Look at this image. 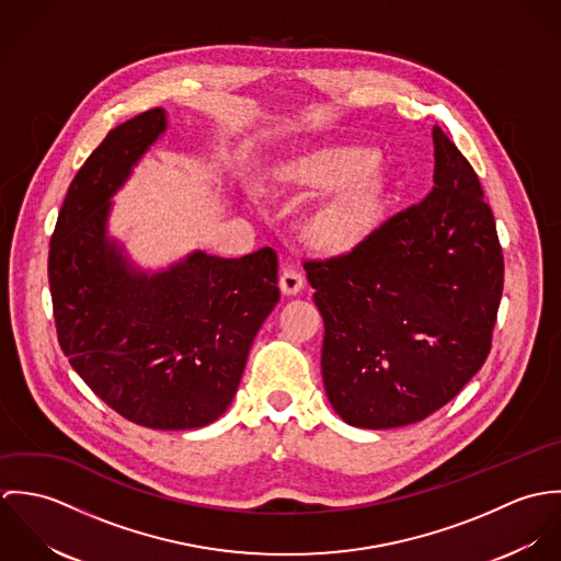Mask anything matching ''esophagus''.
Listing matches in <instances>:
<instances>
[{
  "mask_svg": "<svg viewBox=\"0 0 561 561\" xmlns=\"http://www.w3.org/2000/svg\"><path fill=\"white\" fill-rule=\"evenodd\" d=\"M278 285H280V291H283L285 296H296V294L302 289V285H305V276H302V272L296 270L294 265H285V270L280 272Z\"/></svg>",
  "mask_w": 561,
  "mask_h": 561,
  "instance_id": "esophagus-1",
  "label": "esophagus"
}]
</instances>
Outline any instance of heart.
I'll return each mask as SVG.
<instances>
[{
	"instance_id": "obj_1",
	"label": "heart",
	"mask_w": 561,
	"mask_h": 561,
	"mask_svg": "<svg viewBox=\"0 0 561 561\" xmlns=\"http://www.w3.org/2000/svg\"><path fill=\"white\" fill-rule=\"evenodd\" d=\"M367 149L343 147L307 161L291 183L316 190H339L307 220V240L325 252H341L365 240L380 209L382 181Z\"/></svg>"
}]
</instances>
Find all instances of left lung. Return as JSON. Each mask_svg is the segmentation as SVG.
I'll use <instances>...</instances> for the list:
<instances>
[{
  "label": "left lung",
  "instance_id": "1",
  "mask_svg": "<svg viewBox=\"0 0 561 561\" xmlns=\"http://www.w3.org/2000/svg\"><path fill=\"white\" fill-rule=\"evenodd\" d=\"M434 187L350 252L307 261L323 318L321 376L354 427L423 421L478 374L503 294V252L473 165L434 127Z\"/></svg>",
  "mask_w": 561,
  "mask_h": 561
}]
</instances>
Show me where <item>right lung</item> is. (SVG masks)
<instances>
[{
  "label": "right lung",
  "instance_id": "right-lung-1",
  "mask_svg": "<svg viewBox=\"0 0 561 561\" xmlns=\"http://www.w3.org/2000/svg\"><path fill=\"white\" fill-rule=\"evenodd\" d=\"M163 131L165 112L147 110L83 161L49 243V289L60 347L96 398L142 427L194 430L233 401L280 298L278 256L196 250L149 274L107 238L110 198Z\"/></svg>",
  "mask_w": 561,
  "mask_h": 561
}]
</instances>
